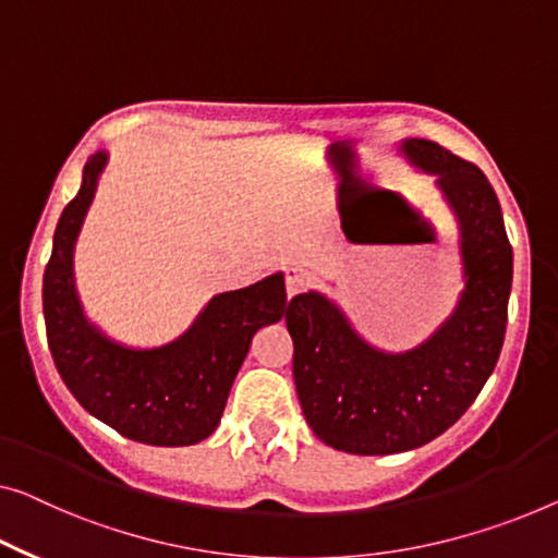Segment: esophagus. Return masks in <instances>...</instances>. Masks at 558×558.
Returning <instances> with one entry per match:
<instances>
[{"mask_svg":"<svg viewBox=\"0 0 558 558\" xmlns=\"http://www.w3.org/2000/svg\"><path fill=\"white\" fill-rule=\"evenodd\" d=\"M311 286V276H307L305 270L301 268H288L286 270V290H288V298H295L301 295Z\"/></svg>","mask_w":558,"mask_h":558,"instance_id":"esophagus-1","label":"esophagus"}]
</instances>
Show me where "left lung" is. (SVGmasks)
<instances>
[{
    "mask_svg": "<svg viewBox=\"0 0 558 558\" xmlns=\"http://www.w3.org/2000/svg\"><path fill=\"white\" fill-rule=\"evenodd\" d=\"M398 153L434 174L459 226L463 290L453 313L409 351L368 343L318 290L295 295L286 315L307 426L355 456L413 451L451 428L494 373L509 318L513 253L492 182L430 140H401Z\"/></svg>",
    "mask_w": 558,
    "mask_h": 558,
    "instance_id": "1",
    "label": "left lung"
}]
</instances>
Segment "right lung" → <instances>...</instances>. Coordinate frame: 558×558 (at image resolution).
I'll return each mask as SVG.
<instances>
[{
  "label": "right lung",
  "mask_w": 558,
  "mask_h": 558,
  "mask_svg": "<svg viewBox=\"0 0 558 558\" xmlns=\"http://www.w3.org/2000/svg\"><path fill=\"white\" fill-rule=\"evenodd\" d=\"M107 149L89 155L80 193L57 222L45 282L47 340L57 371L82 409L147 446H193L218 428L232 380L255 332L288 315L282 272L213 295L170 343L135 348L87 318L74 282V247L95 203Z\"/></svg>",
  "instance_id": "right-lung-1"
}]
</instances>
